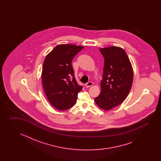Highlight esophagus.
<instances>
[{"instance_id": "1", "label": "esophagus", "mask_w": 161, "mask_h": 161, "mask_svg": "<svg viewBox=\"0 0 161 161\" xmlns=\"http://www.w3.org/2000/svg\"><path fill=\"white\" fill-rule=\"evenodd\" d=\"M92 85H93V83L92 82H87V83H86L85 84L86 87L87 88H88L89 87H90V86H92Z\"/></svg>"}]
</instances>
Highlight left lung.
<instances>
[{
  "mask_svg": "<svg viewBox=\"0 0 161 161\" xmlns=\"http://www.w3.org/2000/svg\"><path fill=\"white\" fill-rule=\"evenodd\" d=\"M99 51L105 60L101 92L94 101L102 109L109 110L127 98L133 82V69L123 48L114 46Z\"/></svg>",
  "mask_w": 161,
  "mask_h": 161,
  "instance_id": "1",
  "label": "left lung"
}]
</instances>
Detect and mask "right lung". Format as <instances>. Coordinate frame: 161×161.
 Here are the masks:
<instances>
[{
	"mask_svg": "<svg viewBox=\"0 0 161 161\" xmlns=\"http://www.w3.org/2000/svg\"><path fill=\"white\" fill-rule=\"evenodd\" d=\"M83 46L60 44L55 47L45 58L42 82L49 103L56 109L65 110L72 108L83 86L78 84L71 63Z\"/></svg>",
	"mask_w": 161,
	"mask_h": 161,
	"instance_id": "right-lung-1",
	"label": "right lung"
}]
</instances>
